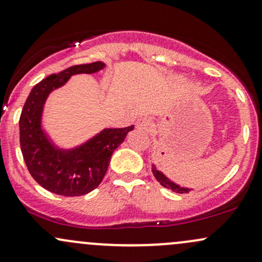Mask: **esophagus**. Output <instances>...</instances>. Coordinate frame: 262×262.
Returning <instances> with one entry per match:
<instances>
[{
    "label": "esophagus",
    "instance_id": "obj_1",
    "mask_svg": "<svg viewBox=\"0 0 262 262\" xmlns=\"http://www.w3.org/2000/svg\"><path fill=\"white\" fill-rule=\"evenodd\" d=\"M136 126L138 129H141V130L150 132L153 128V121H152V119H149V118H141L137 120Z\"/></svg>",
    "mask_w": 262,
    "mask_h": 262
}]
</instances>
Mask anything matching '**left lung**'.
<instances>
[{"mask_svg":"<svg viewBox=\"0 0 262 262\" xmlns=\"http://www.w3.org/2000/svg\"><path fill=\"white\" fill-rule=\"evenodd\" d=\"M152 172H153V175H155L156 180L160 182L163 187H167V189L172 190V191H175V192H179V194H186V192L190 191V189L179 186V185H176L175 182L168 180V179L166 178L162 172H160L158 170H156V167L152 168Z\"/></svg>","mask_w":262,"mask_h":262,"instance_id":"1","label":"left lung"}]
</instances>
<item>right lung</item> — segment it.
Listing matches in <instances>:
<instances>
[{
    "label": "right lung",
    "instance_id": "obj_1",
    "mask_svg": "<svg viewBox=\"0 0 262 262\" xmlns=\"http://www.w3.org/2000/svg\"><path fill=\"white\" fill-rule=\"evenodd\" d=\"M102 62L72 66L36 83L20 115V146L29 172L40 186L63 196H81L96 189L107 171L113 152L134 126L105 129L76 149L62 150L50 143L40 126L47 97L77 73L102 70Z\"/></svg>",
    "mask_w": 262,
    "mask_h": 262
}]
</instances>
